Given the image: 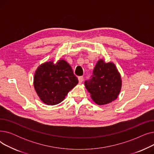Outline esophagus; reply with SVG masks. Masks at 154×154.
Instances as JSON below:
<instances>
[{
	"instance_id": "34e87169",
	"label": "esophagus",
	"mask_w": 154,
	"mask_h": 154,
	"mask_svg": "<svg viewBox=\"0 0 154 154\" xmlns=\"http://www.w3.org/2000/svg\"><path fill=\"white\" fill-rule=\"evenodd\" d=\"M78 79H79V83L81 84V83L83 82V80H84V77H83L82 76H80V77H78Z\"/></svg>"
}]
</instances>
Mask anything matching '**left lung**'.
Returning <instances> with one entry per match:
<instances>
[{"label": "left lung", "instance_id": "obj_1", "mask_svg": "<svg viewBox=\"0 0 154 154\" xmlns=\"http://www.w3.org/2000/svg\"><path fill=\"white\" fill-rule=\"evenodd\" d=\"M87 91L95 103L99 106L115 100L122 88V79L116 65L104 59L97 62L92 79L85 82Z\"/></svg>", "mask_w": 154, "mask_h": 154}]
</instances>
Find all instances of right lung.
Returning <instances> with one entry per match:
<instances>
[{
  "instance_id": "add662e5",
  "label": "right lung",
  "mask_w": 154,
  "mask_h": 154,
  "mask_svg": "<svg viewBox=\"0 0 154 154\" xmlns=\"http://www.w3.org/2000/svg\"><path fill=\"white\" fill-rule=\"evenodd\" d=\"M79 81L70 65L63 59L56 63L51 60L37 67L34 76V87L40 99L48 106L62 102Z\"/></svg>"
}]
</instances>
